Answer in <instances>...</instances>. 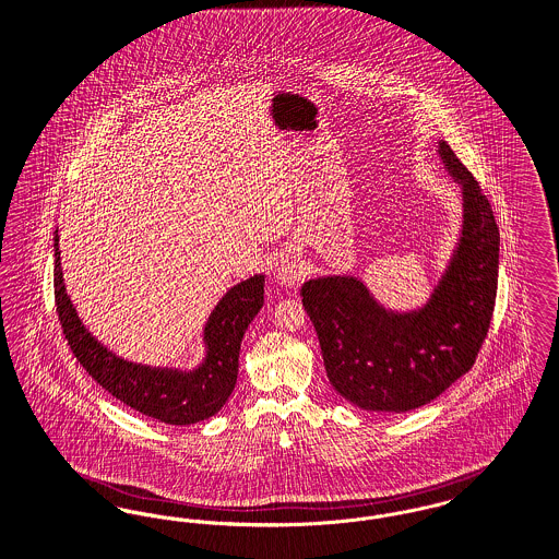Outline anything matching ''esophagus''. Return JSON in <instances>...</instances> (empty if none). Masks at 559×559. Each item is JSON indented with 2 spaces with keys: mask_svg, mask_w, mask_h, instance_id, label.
<instances>
[{
  "mask_svg": "<svg viewBox=\"0 0 559 559\" xmlns=\"http://www.w3.org/2000/svg\"><path fill=\"white\" fill-rule=\"evenodd\" d=\"M306 270L296 253H285L276 260V278L285 285H297L304 278Z\"/></svg>",
  "mask_w": 559,
  "mask_h": 559,
  "instance_id": "esophagus-1",
  "label": "esophagus"
}]
</instances>
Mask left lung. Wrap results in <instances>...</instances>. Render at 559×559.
<instances>
[{
	"mask_svg": "<svg viewBox=\"0 0 559 559\" xmlns=\"http://www.w3.org/2000/svg\"><path fill=\"white\" fill-rule=\"evenodd\" d=\"M439 156L462 186L464 222L425 308L391 312L355 276L314 278L299 292L331 386L361 409L399 414L430 403L473 367L490 329L500 247L492 204L445 141Z\"/></svg>",
	"mask_w": 559,
	"mask_h": 559,
	"instance_id": "1",
	"label": "left lung"
}]
</instances>
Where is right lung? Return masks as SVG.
<instances>
[{"label": "right lung", "instance_id": "obj_1", "mask_svg": "<svg viewBox=\"0 0 559 559\" xmlns=\"http://www.w3.org/2000/svg\"><path fill=\"white\" fill-rule=\"evenodd\" d=\"M55 301L69 348L97 384L132 409L181 427L206 420L226 405L238 376L242 335L263 306V276L255 274L234 285L219 299L204 328L206 357L194 371L124 361L93 337L67 296L59 234H55Z\"/></svg>", "mask_w": 559, "mask_h": 559}]
</instances>
